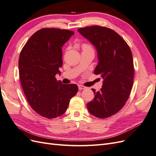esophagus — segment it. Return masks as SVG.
<instances>
[{"label":"esophagus","mask_w":156,"mask_h":156,"mask_svg":"<svg viewBox=\"0 0 156 156\" xmlns=\"http://www.w3.org/2000/svg\"><path fill=\"white\" fill-rule=\"evenodd\" d=\"M78 87H79V90H83V89H85V88H86L85 87H84V86H83V85H79Z\"/></svg>","instance_id":"34e87169"}]
</instances>
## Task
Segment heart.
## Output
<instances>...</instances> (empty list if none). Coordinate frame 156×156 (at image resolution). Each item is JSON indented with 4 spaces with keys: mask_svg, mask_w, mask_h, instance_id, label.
<instances>
[{
    "mask_svg": "<svg viewBox=\"0 0 156 156\" xmlns=\"http://www.w3.org/2000/svg\"><path fill=\"white\" fill-rule=\"evenodd\" d=\"M88 48H90V47L88 45H87V44H84L83 45V49H88Z\"/></svg>",
    "mask_w": 156,
    "mask_h": 156,
    "instance_id": "1",
    "label": "heart"
}]
</instances>
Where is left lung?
Returning <instances> with one entry per match:
<instances>
[{
  "label": "left lung",
  "mask_w": 156,
  "mask_h": 156,
  "mask_svg": "<svg viewBox=\"0 0 156 156\" xmlns=\"http://www.w3.org/2000/svg\"><path fill=\"white\" fill-rule=\"evenodd\" d=\"M78 32L96 48L99 62L94 73L103 79L100 91L92 89L95 96L87 108L94 116L105 119L119 112L129 96L133 83V56L126 41L111 29L92 26L80 28Z\"/></svg>",
  "instance_id": "obj_1"
}]
</instances>
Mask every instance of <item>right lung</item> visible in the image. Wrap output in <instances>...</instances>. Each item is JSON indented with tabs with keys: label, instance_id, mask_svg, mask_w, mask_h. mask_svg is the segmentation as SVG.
<instances>
[{
	"label": "right lung",
	"instance_id": "add662e5",
	"mask_svg": "<svg viewBox=\"0 0 156 156\" xmlns=\"http://www.w3.org/2000/svg\"><path fill=\"white\" fill-rule=\"evenodd\" d=\"M74 32L44 28L36 32L22 49L19 74L32 109L48 119L62 115L78 92L75 84H63L55 78L62 66V47Z\"/></svg>",
	"mask_w": 156,
	"mask_h": 156
}]
</instances>
